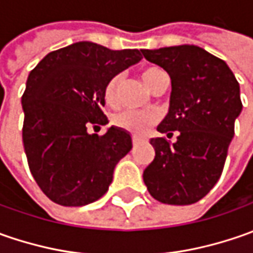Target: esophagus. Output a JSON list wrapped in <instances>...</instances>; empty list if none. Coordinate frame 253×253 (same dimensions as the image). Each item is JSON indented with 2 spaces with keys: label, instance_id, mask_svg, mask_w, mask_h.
<instances>
[{
  "label": "esophagus",
  "instance_id": "34e87169",
  "mask_svg": "<svg viewBox=\"0 0 253 253\" xmlns=\"http://www.w3.org/2000/svg\"><path fill=\"white\" fill-rule=\"evenodd\" d=\"M139 142H141V139H139V138H136V136H133V138H132V143H133L135 146H136Z\"/></svg>",
  "mask_w": 253,
  "mask_h": 253
}]
</instances>
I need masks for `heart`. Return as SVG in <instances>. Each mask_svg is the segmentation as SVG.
<instances>
[{
    "label": "heart",
    "instance_id": "1",
    "mask_svg": "<svg viewBox=\"0 0 253 253\" xmlns=\"http://www.w3.org/2000/svg\"><path fill=\"white\" fill-rule=\"evenodd\" d=\"M162 74H165L161 69L158 67H146L142 70V80L145 84L152 88L153 84L156 83V80L161 77ZM121 76H112L111 79L105 83L104 90H102V97L107 105H117L118 102V90L121 85ZM112 122L115 126L125 129V131L135 133V135H145L148 129L156 122V117L151 112H136V111H124L117 114Z\"/></svg>",
    "mask_w": 253,
    "mask_h": 253
}]
</instances>
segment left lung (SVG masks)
Listing matches in <instances>:
<instances>
[{
	"instance_id": "left-lung-1",
	"label": "left lung",
	"mask_w": 253,
	"mask_h": 253,
	"mask_svg": "<svg viewBox=\"0 0 253 253\" xmlns=\"http://www.w3.org/2000/svg\"><path fill=\"white\" fill-rule=\"evenodd\" d=\"M141 52L171 80L169 112L158 126L165 136L151 139L155 159L143 170V181L161 203H197L224 169L235 120L242 111L239 84L224 60L194 44ZM173 131L178 139L170 144L166 136Z\"/></svg>"
}]
</instances>
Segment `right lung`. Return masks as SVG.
<instances>
[{
    "label": "right lung",
    "mask_w": 253,
    "mask_h": 253,
    "mask_svg": "<svg viewBox=\"0 0 253 253\" xmlns=\"http://www.w3.org/2000/svg\"><path fill=\"white\" fill-rule=\"evenodd\" d=\"M142 59L141 50H111L76 42L50 52L28 76L22 95V141L28 165L49 199L80 207L102 197L117 163L132 149L129 132L105 125L102 90L112 76Z\"/></svg>",
    "instance_id": "right-lung-1"
}]
</instances>
